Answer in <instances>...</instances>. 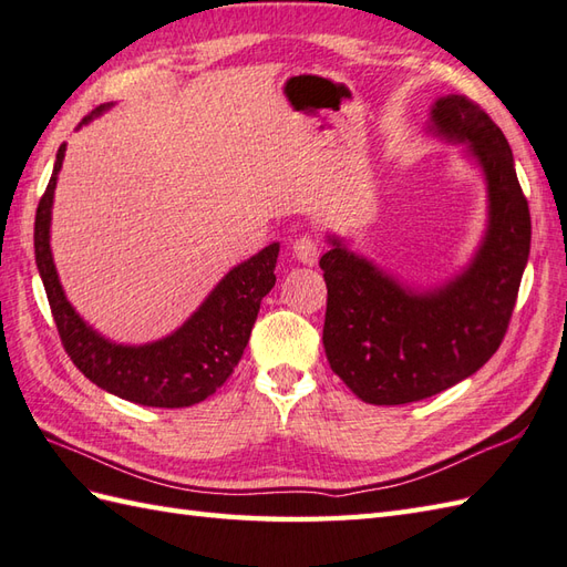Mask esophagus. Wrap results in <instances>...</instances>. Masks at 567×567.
<instances>
[{"mask_svg": "<svg viewBox=\"0 0 567 567\" xmlns=\"http://www.w3.org/2000/svg\"><path fill=\"white\" fill-rule=\"evenodd\" d=\"M293 255L300 264H306V267H316L318 259H320V245H318L316 237L303 235L293 243Z\"/></svg>", "mask_w": 567, "mask_h": 567, "instance_id": "1", "label": "esophagus"}]
</instances>
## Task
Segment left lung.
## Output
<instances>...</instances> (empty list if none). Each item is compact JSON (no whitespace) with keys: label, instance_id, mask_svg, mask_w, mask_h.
Returning a JSON list of instances; mask_svg holds the SVG:
<instances>
[{"label":"left lung","instance_id":"8db88e82","mask_svg":"<svg viewBox=\"0 0 567 567\" xmlns=\"http://www.w3.org/2000/svg\"><path fill=\"white\" fill-rule=\"evenodd\" d=\"M468 143L487 184V230L473 261L430 291H414L330 237L322 344L332 371L371 405H405L468 379L499 349L532 247L529 204L505 133L463 94L436 99L432 125Z\"/></svg>","mask_w":567,"mask_h":567}]
</instances>
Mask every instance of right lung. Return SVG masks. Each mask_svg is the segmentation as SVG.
Returning <instances> with one entry per match:
<instances>
[{"label": "right lung", "instance_id": "right-lung-1", "mask_svg": "<svg viewBox=\"0 0 567 567\" xmlns=\"http://www.w3.org/2000/svg\"><path fill=\"white\" fill-rule=\"evenodd\" d=\"M109 106H96L80 125L90 123ZM62 159H65V145H60L53 177L38 200L33 247L38 274L43 279L50 312L68 357L92 383L137 405L188 408L206 400L230 379L237 361L243 359L261 298L276 284L274 269L279 243L264 247L255 257L225 274L177 332L143 347L109 342L70 306L50 251V208H53Z\"/></svg>", "mask_w": 567, "mask_h": 567}]
</instances>
